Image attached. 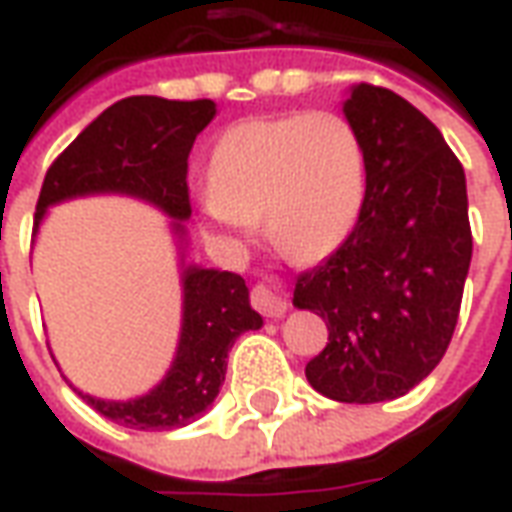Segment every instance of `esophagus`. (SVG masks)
I'll return each instance as SVG.
<instances>
[{"label":"esophagus","instance_id":"34e87169","mask_svg":"<svg viewBox=\"0 0 512 512\" xmlns=\"http://www.w3.org/2000/svg\"><path fill=\"white\" fill-rule=\"evenodd\" d=\"M252 307L263 312L266 318H282L288 312V301L279 296L277 288L271 285H255L252 288Z\"/></svg>","mask_w":512,"mask_h":512}]
</instances>
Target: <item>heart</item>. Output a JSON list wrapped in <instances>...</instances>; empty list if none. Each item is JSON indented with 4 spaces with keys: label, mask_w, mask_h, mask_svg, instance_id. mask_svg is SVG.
<instances>
[{
    "label": "heart",
    "mask_w": 512,
    "mask_h": 512,
    "mask_svg": "<svg viewBox=\"0 0 512 512\" xmlns=\"http://www.w3.org/2000/svg\"><path fill=\"white\" fill-rule=\"evenodd\" d=\"M197 189L211 230L246 238L263 219L282 255L312 263L354 230L367 194V153L337 112H290L235 123L216 139Z\"/></svg>",
    "instance_id": "heart-1"
}]
</instances>
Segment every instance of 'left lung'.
Segmentation results:
<instances>
[{"instance_id": "left-lung-1", "label": "left lung", "mask_w": 512, "mask_h": 512, "mask_svg": "<svg viewBox=\"0 0 512 512\" xmlns=\"http://www.w3.org/2000/svg\"><path fill=\"white\" fill-rule=\"evenodd\" d=\"M367 153L354 230L296 279L293 304L329 343L307 381L340 403H381L430 376L458 323L472 263L466 175L428 117L392 90L356 84L343 104Z\"/></svg>"}]
</instances>
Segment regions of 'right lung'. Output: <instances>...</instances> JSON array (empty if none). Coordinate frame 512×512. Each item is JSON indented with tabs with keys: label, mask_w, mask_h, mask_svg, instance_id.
<instances>
[{
	"label": "right lung",
	"mask_w": 512,
	"mask_h": 512,
	"mask_svg": "<svg viewBox=\"0 0 512 512\" xmlns=\"http://www.w3.org/2000/svg\"><path fill=\"white\" fill-rule=\"evenodd\" d=\"M216 115V104L131 95L98 115L51 164L35 208V233L51 205L87 194H126L164 211L175 238L191 216L189 153ZM183 321L167 376L134 400H101L79 392L87 406L123 428L172 430L205 414L227 373V354L263 318L249 304L244 277L233 271L186 266L180 252Z\"/></svg>",
	"instance_id": "add662e5"
}]
</instances>
